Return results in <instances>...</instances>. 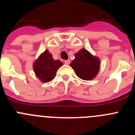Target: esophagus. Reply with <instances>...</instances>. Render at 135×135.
Wrapping results in <instances>:
<instances>
[{"label": "esophagus", "mask_w": 135, "mask_h": 135, "mask_svg": "<svg viewBox=\"0 0 135 135\" xmlns=\"http://www.w3.org/2000/svg\"><path fill=\"white\" fill-rule=\"evenodd\" d=\"M64 63H65V64H66V65H69V64H70V59L65 60V61H64Z\"/></svg>", "instance_id": "34e87169"}]
</instances>
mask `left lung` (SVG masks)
Segmentation results:
<instances>
[{"label": "left lung", "instance_id": "left-lung-1", "mask_svg": "<svg viewBox=\"0 0 135 135\" xmlns=\"http://www.w3.org/2000/svg\"><path fill=\"white\" fill-rule=\"evenodd\" d=\"M78 77L90 80L97 75L100 68L99 58L92 55L89 51L82 49L75 54V59L70 64Z\"/></svg>", "mask_w": 135, "mask_h": 135}]
</instances>
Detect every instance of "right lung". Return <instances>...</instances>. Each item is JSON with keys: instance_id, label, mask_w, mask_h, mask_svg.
Returning <instances> with one entry per match:
<instances>
[{"instance_id": "1", "label": "right lung", "mask_w": 135, "mask_h": 135, "mask_svg": "<svg viewBox=\"0 0 135 135\" xmlns=\"http://www.w3.org/2000/svg\"><path fill=\"white\" fill-rule=\"evenodd\" d=\"M63 63L59 60H54L48 50L42 53L34 63L33 68L36 76L42 82H49L54 79L56 72Z\"/></svg>"}]
</instances>
